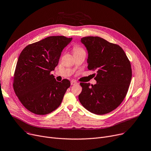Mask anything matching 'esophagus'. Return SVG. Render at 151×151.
Returning a JSON list of instances; mask_svg holds the SVG:
<instances>
[{"instance_id":"1","label":"esophagus","mask_w":151,"mask_h":151,"mask_svg":"<svg viewBox=\"0 0 151 151\" xmlns=\"http://www.w3.org/2000/svg\"><path fill=\"white\" fill-rule=\"evenodd\" d=\"M70 83H71V85H75V84H77V82H76L75 81H71Z\"/></svg>"}]
</instances>
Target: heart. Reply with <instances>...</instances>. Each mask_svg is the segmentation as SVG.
I'll list each match as a JSON object with an SVG mask.
<instances>
[{"instance_id": "b5f03b06", "label": "heart", "mask_w": 151, "mask_h": 151, "mask_svg": "<svg viewBox=\"0 0 151 151\" xmlns=\"http://www.w3.org/2000/svg\"><path fill=\"white\" fill-rule=\"evenodd\" d=\"M84 51V50L83 48H81V47H79L78 46H74L73 47V52L75 53V52H80V51Z\"/></svg>"}]
</instances>
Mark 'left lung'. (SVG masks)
Returning <instances> with one entry per match:
<instances>
[{
    "mask_svg": "<svg viewBox=\"0 0 151 151\" xmlns=\"http://www.w3.org/2000/svg\"><path fill=\"white\" fill-rule=\"evenodd\" d=\"M81 42L88 51L89 70H96V84L80 83L78 99L89 111L99 115L112 111L124 100L132 79L129 60L119 45L99 37H86Z\"/></svg>",
    "mask_w": 151,
    "mask_h": 151,
    "instance_id": "8db88e82",
    "label": "left lung"
}]
</instances>
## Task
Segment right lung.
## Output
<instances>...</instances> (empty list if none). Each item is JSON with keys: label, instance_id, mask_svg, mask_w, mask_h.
<instances>
[{"label": "right lung", "instance_id": "add662e5", "mask_svg": "<svg viewBox=\"0 0 151 151\" xmlns=\"http://www.w3.org/2000/svg\"><path fill=\"white\" fill-rule=\"evenodd\" d=\"M72 40L64 36H51L27 45L21 52L14 75L13 89L26 109L38 115L49 114L60 105L70 82H58L52 71L61 53Z\"/></svg>", "mask_w": 151, "mask_h": 151}]
</instances>
